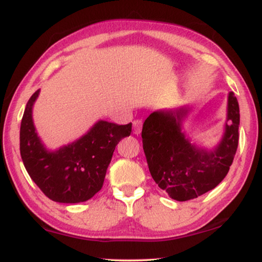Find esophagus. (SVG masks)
Returning a JSON list of instances; mask_svg holds the SVG:
<instances>
[{"label":"esophagus","mask_w":262,"mask_h":262,"mask_svg":"<svg viewBox=\"0 0 262 262\" xmlns=\"http://www.w3.org/2000/svg\"><path fill=\"white\" fill-rule=\"evenodd\" d=\"M142 125H143V121L141 119H136L134 121V134L135 135H139L142 131Z\"/></svg>","instance_id":"obj_1"}]
</instances>
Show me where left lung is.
Here are the masks:
<instances>
[{"mask_svg":"<svg viewBox=\"0 0 262 262\" xmlns=\"http://www.w3.org/2000/svg\"><path fill=\"white\" fill-rule=\"evenodd\" d=\"M188 110L156 111L143 124L142 138L154 181L178 202L198 198L220 185L228 174L238 144L239 108L232 92L228 96L229 124L220 144L211 151L191 144L181 131Z\"/></svg>","mask_w":262,"mask_h":262,"instance_id":"1","label":"left lung"}]
</instances>
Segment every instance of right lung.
<instances>
[{"label":"right lung","instance_id":"obj_1","mask_svg":"<svg viewBox=\"0 0 262 262\" xmlns=\"http://www.w3.org/2000/svg\"><path fill=\"white\" fill-rule=\"evenodd\" d=\"M39 91L28 100L20 126V154L28 175L53 202L75 204L101 189L114 149L131 134L132 124L100 120L76 142L50 151L38 137L32 107Z\"/></svg>","mask_w":262,"mask_h":262}]
</instances>
